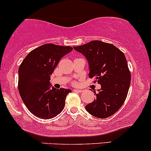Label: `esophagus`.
I'll return each mask as SVG.
<instances>
[{
    "label": "esophagus",
    "mask_w": 151,
    "mask_h": 151,
    "mask_svg": "<svg viewBox=\"0 0 151 151\" xmlns=\"http://www.w3.org/2000/svg\"><path fill=\"white\" fill-rule=\"evenodd\" d=\"M74 91H76V92H78V93H81V92H83V90H81V89H74Z\"/></svg>",
    "instance_id": "1"
}]
</instances>
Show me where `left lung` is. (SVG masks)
Masks as SVG:
<instances>
[{
  "label": "left lung",
  "mask_w": 151,
  "mask_h": 151,
  "mask_svg": "<svg viewBox=\"0 0 151 151\" xmlns=\"http://www.w3.org/2000/svg\"><path fill=\"white\" fill-rule=\"evenodd\" d=\"M87 59L89 77L96 78L101 88L96 98L86 106L90 114L106 118L116 113L123 106L130 84V73L126 56L113 44L93 40L73 47Z\"/></svg>",
  "instance_id": "left-lung-1"
}]
</instances>
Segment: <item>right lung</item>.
Wrapping results in <instances>:
<instances>
[{"mask_svg": "<svg viewBox=\"0 0 151 151\" xmlns=\"http://www.w3.org/2000/svg\"><path fill=\"white\" fill-rule=\"evenodd\" d=\"M73 48L48 43L27 55L18 68V91L30 112L42 119H50L65 107L70 89L51 88L50 76L60 59Z\"/></svg>", "mask_w": 151, "mask_h": 151, "instance_id": "obj_1", "label": "right lung"}]
</instances>
